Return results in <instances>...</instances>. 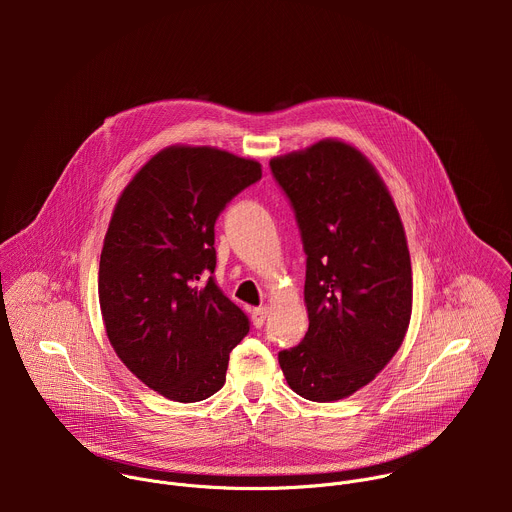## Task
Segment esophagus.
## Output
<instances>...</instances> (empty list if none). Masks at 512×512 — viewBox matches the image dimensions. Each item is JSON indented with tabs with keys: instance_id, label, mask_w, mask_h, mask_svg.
<instances>
[{
	"instance_id": "34e87169",
	"label": "esophagus",
	"mask_w": 512,
	"mask_h": 512,
	"mask_svg": "<svg viewBox=\"0 0 512 512\" xmlns=\"http://www.w3.org/2000/svg\"><path fill=\"white\" fill-rule=\"evenodd\" d=\"M267 306H259V308H255L253 310V326L255 328H263V324H265V318H267Z\"/></svg>"
}]
</instances>
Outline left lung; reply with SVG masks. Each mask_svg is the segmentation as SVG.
I'll list each match as a JSON object with an SVG mask.
<instances>
[{"instance_id": "left-lung-1", "label": "left lung", "mask_w": 512, "mask_h": 512, "mask_svg": "<svg viewBox=\"0 0 512 512\" xmlns=\"http://www.w3.org/2000/svg\"><path fill=\"white\" fill-rule=\"evenodd\" d=\"M296 212L304 251V340L277 354L287 385L318 403L369 385L399 350L413 277L397 206L352 145L322 139L269 162Z\"/></svg>"}]
</instances>
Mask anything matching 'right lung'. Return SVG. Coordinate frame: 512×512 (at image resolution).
I'll return each mask as SVG.
<instances>
[{
  "label": "right lung",
  "instance_id": "obj_1",
  "mask_svg": "<svg viewBox=\"0 0 512 512\" xmlns=\"http://www.w3.org/2000/svg\"><path fill=\"white\" fill-rule=\"evenodd\" d=\"M261 180V164L216 148L170 145L121 192L99 263L107 338L160 395L196 403L225 385L249 318L214 281V223Z\"/></svg>",
  "mask_w": 512,
  "mask_h": 512
}]
</instances>
